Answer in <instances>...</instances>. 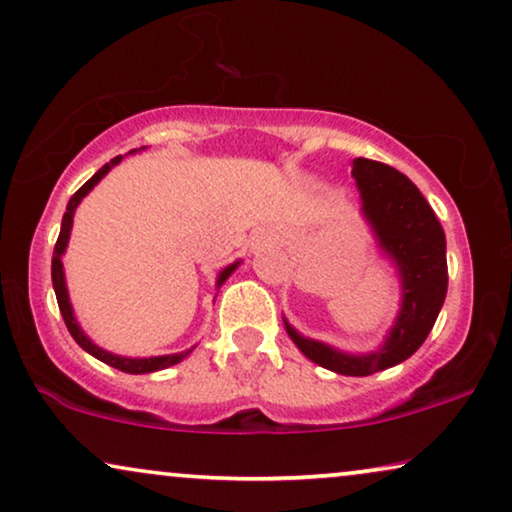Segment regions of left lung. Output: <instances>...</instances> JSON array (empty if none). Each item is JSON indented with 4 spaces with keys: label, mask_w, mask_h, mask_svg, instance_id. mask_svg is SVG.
Segmentation results:
<instances>
[{
    "label": "left lung",
    "mask_w": 512,
    "mask_h": 512,
    "mask_svg": "<svg viewBox=\"0 0 512 512\" xmlns=\"http://www.w3.org/2000/svg\"><path fill=\"white\" fill-rule=\"evenodd\" d=\"M362 215L369 222L378 248L397 269L401 304L383 345L371 352H343L299 334L290 322L285 329L304 355L341 376H371L397 366L424 343L441 313L448 292L445 232L422 192L394 167L383 162L352 160Z\"/></svg>",
    "instance_id": "obj_1"
}]
</instances>
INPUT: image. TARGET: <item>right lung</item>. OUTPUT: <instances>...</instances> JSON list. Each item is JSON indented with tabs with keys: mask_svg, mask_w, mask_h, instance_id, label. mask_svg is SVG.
<instances>
[{
	"mask_svg": "<svg viewBox=\"0 0 512 512\" xmlns=\"http://www.w3.org/2000/svg\"><path fill=\"white\" fill-rule=\"evenodd\" d=\"M143 148H146V146H143ZM143 148H139V150H143ZM129 153H136V150H129ZM120 162H122V155L113 157L111 162H106L104 167L99 169L97 174L92 176L90 181L85 183V185L81 187V190H78V192L74 194V197L69 199L67 213H64V218H62L60 236H57V243H55V250H53V266H50V276H53V287H55L57 306H60V313H62V318H64V325H67L69 334L74 336V341H76L78 345H81V348H83L85 352H90L92 357H97L99 362L109 364V366H113V369H118V371L136 373V376H139V373L162 371V369H169V366H174V364H178V362H183V359L194 350V345H192L190 350L174 352V355H157V357H122V355H115V352H109V350L99 348V345H97L95 341H92V338L81 329V325H78V320H76V315H74V306H71V301H69V290H67V280H64V264H62V255L67 253L71 227H74V213H76L78 204H81L83 197H88V194L92 192V187H95L99 181H102V178H104L106 174H109V171L115 167V164H120ZM239 264H241V259H236L234 264L225 266V269H222V271L218 273V278H215V287H220L222 283H225V280H227L229 276H232V273H234L236 269H239Z\"/></svg>",
	"mask_w": 512,
	"mask_h": 512,
	"instance_id": "right-lung-1",
	"label": "right lung"
}]
</instances>
